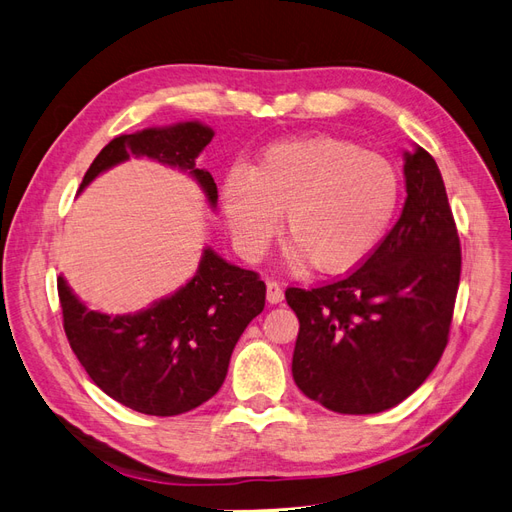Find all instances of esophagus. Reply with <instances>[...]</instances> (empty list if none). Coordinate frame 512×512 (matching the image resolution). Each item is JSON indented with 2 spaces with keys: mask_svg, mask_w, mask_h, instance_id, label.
<instances>
[{
  "mask_svg": "<svg viewBox=\"0 0 512 512\" xmlns=\"http://www.w3.org/2000/svg\"><path fill=\"white\" fill-rule=\"evenodd\" d=\"M282 299H284V288L277 284V282L269 280L267 282V301L271 305H277V303H282Z\"/></svg>",
  "mask_w": 512,
  "mask_h": 512,
  "instance_id": "34e87169",
  "label": "esophagus"
}]
</instances>
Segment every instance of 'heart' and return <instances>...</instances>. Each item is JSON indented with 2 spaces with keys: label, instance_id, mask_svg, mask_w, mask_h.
Returning <instances> with one entry per match:
<instances>
[{
  "label": "heart",
  "instance_id": "heart-1",
  "mask_svg": "<svg viewBox=\"0 0 512 512\" xmlns=\"http://www.w3.org/2000/svg\"><path fill=\"white\" fill-rule=\"evenodd\" d=\"M401 179L391 160L337 136L286 141L256 166H232L222 209L237 250L256 260L280 230L290 256L318 273L352 271L374 254L397 218Z\"/></svg>",
  "mask_w": 512,
  "mask_h": 512
}]
</instances>
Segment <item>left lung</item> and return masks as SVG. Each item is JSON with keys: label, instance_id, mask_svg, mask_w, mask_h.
Here are the masks:
<instances>
[{"label": "left lung", "instance_id": "obj_1", "mask_svg": "<svg viewBox=\"0 0 512 512\" xmlns=\"http://www.w3.org/2000/svg\"><path fill=\"white\" fill-rule=\"evenodd\" d=\"M406 205L382 245L342 280L288 288L299 318L292 378L339 414H376L421 386L448 344L461 245L440 168L406 153Z\"/></svg>", "mask_w": 512, "mask_h": 512}]
</instances>
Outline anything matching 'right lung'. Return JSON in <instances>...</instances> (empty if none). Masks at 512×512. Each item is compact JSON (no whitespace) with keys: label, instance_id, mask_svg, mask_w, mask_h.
<instances>
[{"label":"right lung","instance_id":"1","mask_svg":"<svg viewBox=\"0 0 512 512\" xmlns=\"http://www.w3.org/2000/svg\"><path fill=\"white\" fill-rule=\"evenodd\" d=\"M211 138L213 130L196 121L121 134L91 162L81 190L106 168L147 156L188 170L215 207L218 185L211 173L196 168ZM57 292L70 348L96 386L136 412L177 416L220 391L241 333L265 309L267 286L256 271L228 265L205 250L188 284L138 314L87 309L64 277H57Z\"/></svg>","mask_w":512,"mask_h":512}]
</instances>
